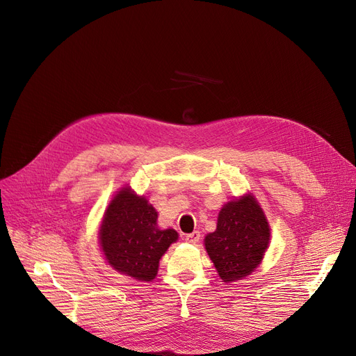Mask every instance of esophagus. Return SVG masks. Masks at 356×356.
I'll list each match as a JSON object with an SVG mask.
<instances>
[{
	"label": "esophagus",
	"mask_w": 356,
	"mask_h": 356,
	"mask_svg": "<svg viewBox=\"0 0 356 356\" xmlns=\"http://www.w3.org/2000/svg\"><path fill=\"white\" fill-rule=\"evenodd\" d=\"M184 239L188 241V242H191V244H197L199 239H200V232H199V231H195V232H192V234H188V235L184 236Z\"/></svg>",
	"instance_id": "obj_1"
}]
</instances>
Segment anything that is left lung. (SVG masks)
<instances>
[{
  "label": "left lung",
  "mask_w": 356,
  "mask_h": 356,
  "mask_svg": "<svg viewBox=\"0 0 356 356\" xmlns=\"http://www.w3.org/2000/svg\"><path fill=\"white\" fill-rule=\"evenodd\" d=\"M270 242V227L252 196L232 200L222 208L216 231L204 247L223 282H235L257 268Z\"/></svg>",
  "instance_id": "left-lung-1"
}]
</instances>
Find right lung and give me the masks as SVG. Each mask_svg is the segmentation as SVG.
<instances>
[{
  "mask_svg": "<svg viewBox=\"0 0 356 356\" xmlns=\"http://www.w3.org/2000/svg\"><path fill=\"white\" fill-rule=\"evenodd\" d=\"M99 236L112 267L140 282H152L161 255L177 239V232L159 229L156 209L124 188L108 207Z\"/></svg>",
  "mask_w": 356,
  "mask_h": 356,
  "instance_id": "add662e5",
  "label": "right lung"
}]
</instances>
